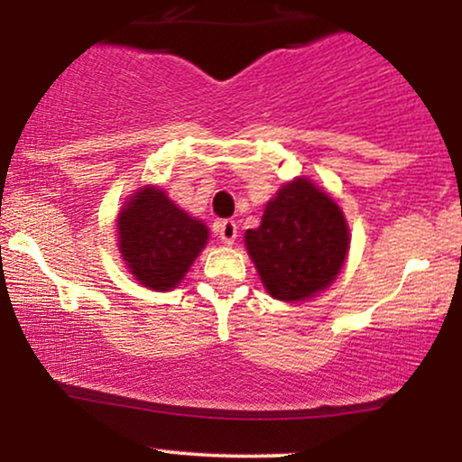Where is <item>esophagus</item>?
Returning <instances> with one entry per match:
<instances>
[{
	"instance_id": "esophagus-1",
	"label": "esophagus",
	"mask_w": 462,
	"mask_h": 462,
	"mask_svg": "<svg viewBox=\"0 0 462 462\" xmlns=\"http://www.w3.org/2000/svg\"><path fill=\"white\" fill-rule=\"evenodd\" d=\"M215 230H217V236H219L221 243H226V245H232V243H235V238H236L238 227L232 219H224V221H219V224L215 226Z\"/></svg>"
}]
</instances>
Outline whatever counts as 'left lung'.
Instances as JSON below:
<instances>
[{
    "label": "left lung",
    "mask_w": 462,
    "mask_h": 462,
    "mask_svg": "<svg viewBox=\"0 0 462 462\" xmlns=\"http://www.w3.org/2000/svg\"><path fill=\"white\" fill-rule=\"evenodd\" d=\"M245 245L263 284L275 300L300 301L332 284L346 263V217L309 180L298 178L278 190Z\"/></svg>",
    "instance_id": "8db88e82"
}]
</instances>
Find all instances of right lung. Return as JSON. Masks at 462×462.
<instances>
[{"mask_svg":"<svg viewBox=\"0 0 462 462\" xmlns=\"http://www.w3.org/2000/svg\"><path fill=\"white\" fill-rule=\"evenodd\" d=\"M208 230L161 189L139 190L119 215V249L132 275L153 291L173 289L204 247Z\"/></svg>","mask_w":462,"mask_h":462,"instance_id":"obj_1","label":"right lung"}]
</instances>
